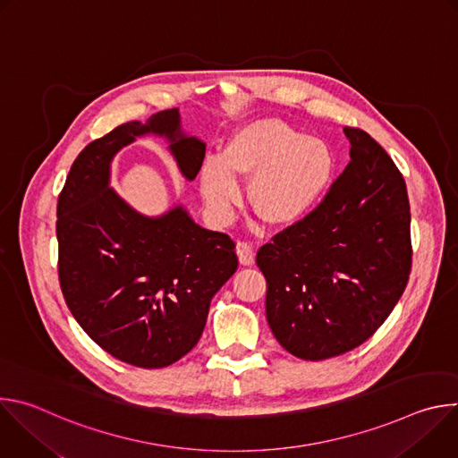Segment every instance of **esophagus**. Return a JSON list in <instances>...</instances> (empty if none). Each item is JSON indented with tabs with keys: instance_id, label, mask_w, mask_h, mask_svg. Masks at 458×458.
Wrapping results in <instances>:
<instances>
[{
	"instance_id": "obj_1",
	"label": "esophagus",
	"mask_w": 458,
	"mask_h": 458,
	"mask_svg": "<svg viewBox=\"0 0 458 458\" xmlns=\"http://www.w3.org/2000/svg\"><path fill=\"white\" fill-rule=\"evenodd\" d=\"M237 250V257H239V263L242 267H251L253 265V246L250 242H237L235 246Z\"/></svg>"
}]
</instances>
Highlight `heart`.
Wrapping results in <instances>:
<instances>
[{
    "label": "heart",
    "instance_id": "obj_1",
    "mask_svg": "<svg viewBox=\"0 0 458 458\" xmlns=\"http://www.w3.org/2000/svg\"><path fill=\"white\" fill-rule=\"evenodd\" d=\"M335 156L324 140L302 134L277 117H263L237 128L221 157H207L199 190L207 207L226 217L241 199L237 177L250 179L248 205L270 226L302 219L328 190Z\"/></svg>",
    "mask_w": 458,
    "mask_h": 458
}]
</instances>
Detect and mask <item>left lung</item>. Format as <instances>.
Here are the masks:
<instances>
[{
	"mask_svg": "<svg viewBox=\"0 0 458 458\" xmlns=\"http://www.w3.org/2000/svg\"><path fill=\"white\" fill-rule=\"evenodd\" d=\"M350 163L326 199L257 251L267 277V320L304 360L346 353L387 318L411 270L406 182L386 150L344 128Z\"/></svg>",
	"mask_w": 458,
	"mask_h": 458,
	"instance_id": "8db88e82",
	"label": "left lung"
}]
</instances>
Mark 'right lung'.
Listing matches in <instances>:
<instances>
[{
	"mask_svg": "<svg viewBox=\"0 0 458 458\" xmlns=\"http://www.w3.org/2000/svg\"><path fill=\"white\" fill-rule=\"evenodd\" d=\"M147 136L163 138L181 175L195 179L207 143L184 132L177 108L124 123L74 161L55 233L59 283L78 324L112 357L154 369L198 344L237 255L226 233L199 226L182 205L145 216L110 186L115 154Z\"/></svg>",
	"mask_w": 458,
	"mask_h": 458,
	"instance_id": "add662e5",
	"label": "right lung"
}]
</instances>
